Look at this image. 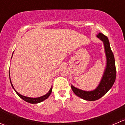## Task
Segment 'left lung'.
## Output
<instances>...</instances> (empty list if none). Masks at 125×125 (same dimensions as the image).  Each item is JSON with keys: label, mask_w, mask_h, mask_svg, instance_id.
Here are the masks:
<instances>
[{"label": "left lung", "mask_w": 125, "mask_h": 125, "mask_svg": "<svg viewBox=\"0 0 125 125\" xmlns=\"http://www.w3.org/2000/svg\"><path fill=\"white\" fill-rule=\"evenodd\" d=\"M96 37L104 43L106 55V68L98 86L94 90L84 91L76 88L71 85V88L75 95L87 101H95L101 98L111 88L116 79V68L114 54L110 47L108 38L101 33Z\"/></svg>", "instance_id": "1"}]
</instances>
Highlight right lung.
<instances>
[{"instance_id": "1", "label": "right lung", "mask_w": 125, "mask_h": 125, "mask_svg": "<svg viewBox=\"0 0 125 125\" xmlns=\"http://www.w3.org/2000/svg\"><path fill=\"white\" fill-rule=\"evenodd\" d=\"M10 80L11 85L12 87H13V89H14V91H15V92H16V93H17V95H18V96H19V97L21 98H22L23 100H24V101H26V102L29 103L37 104V103H39L42 102V101H44V100H46V99L48 98L49 97V96H50L51 94L52 88V87H51L50 90H49V92H48V93H46V95H43V96H40V97H38V98H30V97H27V96H23V95H21V94H19V93H18V92H16V91L15 90V89H14V87H13V84H12V83H11V81L10 77Z\"/></svg>"}]
</instances>
